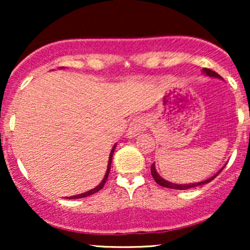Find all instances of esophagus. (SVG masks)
Listing matches in <instances>:
<instances>
[{
  "label": "esophagus",
  "instance_id": "esophagus-1",
  "mask_svg": "<svg viewBox=\"0 0 250 250\" xmlns=\"http://www.w3.org/2000/svg\"><path fill=\"white\" fill-rule=\"evenodd\" d=\"M148 127V120L146 116H136L131 120L130 125H129L128 128V136L129 137H134L136 135L143 133Z\"/></svg>",
  "mask_w": 250,
  "mask_h": 250
}]
</instances>
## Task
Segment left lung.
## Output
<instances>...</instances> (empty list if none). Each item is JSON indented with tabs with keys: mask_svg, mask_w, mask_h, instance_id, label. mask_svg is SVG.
Instances as JSON below:
<instances>
[{
	"mask_svg": "<svg viewBox=\"0 0 250 250\" xmlns=\"http://www.w3.org/2000/svg\"><path fill=\"white\" fill-rule=\"evenodd\" d=\"M203 71H205L206 74H207L208 76H213V77H219V79H221V76L219 75L217 73H215V71L210 70V69H207V68H203ZM222 170V169H221ZM221 170L219 171L217 174L221 173ZM150 171H151V176L154 177L155 182L157 183V185L162 186V187H166V188H171V189H179V190H185V189H189V188H193V187H197V186H201V185H205V183H208L210 182L211 180H214L215 177L217 176L216 175H214V176H211L210 179L206 180V181H202V182H199V183H190V185H176V183H171V182H168V181L163 180L161 176H160L159 174L156 173V169H155V166L154 163L151 165V168H150Z\"/></svg>",
	"mask_w": 250,
	"mask_h": 250,
	"instance_id": "8db88e82",
	"label": "left lung"
}]
</instances>
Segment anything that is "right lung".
Returning <instances> with one entry per match:
<instances>
[{
	"label": "right lung",
	"instance_id": "1",
	"mask_svg": "<svg viewBox=\"0 0 250 250\" xmlns=\"http://www.w3.org/2000/svg\"><path fill=\"white\" fill-rule=\"evenodd\" d=\"M114 150H115V146H114V147H113V149H111V151H110V156H109V162H108V169H107V173H105V175H104V179H103V180H102V182H101V183H100V185H99V186H97V187H96V188L91 189V190H89V191H87V193H84V194H80V195H75V196H71V197H69V199H82V197H87V196H89V195H93V194H95V193H97V191H100V190H101V189L103 188V186H104L105 181H107V179H108V175H109V171H110V165H111V157H113Z\"/></svg>",
	"mask_w": 250,
	"mask_h": 250
}]
</instances>
